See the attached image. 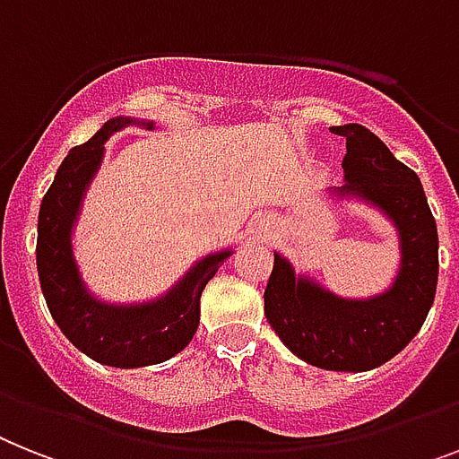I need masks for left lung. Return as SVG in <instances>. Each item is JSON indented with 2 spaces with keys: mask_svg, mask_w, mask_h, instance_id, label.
<instances>
[{
  "mask_svg": "<svg viewBox=\"0 0 459 459\" xmlns=\"http://www.w3.org/2000/svg\"><path fill=\"white\" fill-rule=\"evenodd\" d=\"M333 134L347 138V154L344 185L328 195L366 202L392 221L399 234V272L382 293L340 298L274 253L264 314L298 359L324 370L363 373L396 357L425 324L437 295L438 234L415 170L361 124L335 126Z\"/></svg>",
  "mask_w": 459,
  "mask_h": 459,
  "instance_id": "8db88e82",
  "label": "left lung"
}]
</instances>
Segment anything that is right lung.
<instances>
[{
  "instance_id": "1",
  "label": "right lung",
  "mask_w": 459,
  "mask_h": 459,
  "mask_svg": "<svg viewBox=\"0 0 459 459\" xmlns=\"http://www.w3.org/2000/svg\"><path fill=\"white\" fill-rule=\"evenodd\" d=\"M131 124L154 128V121L115 117L89 143L72 147L41 199L37 222V272L53 321L79 351L115 368L154 366L183 351L199 328V300L206 283L232 255V248L208 253L157 300L117 305L91 293L72 251V230L102 164L105 143Z\"/></svg>"
}]
</instances>
